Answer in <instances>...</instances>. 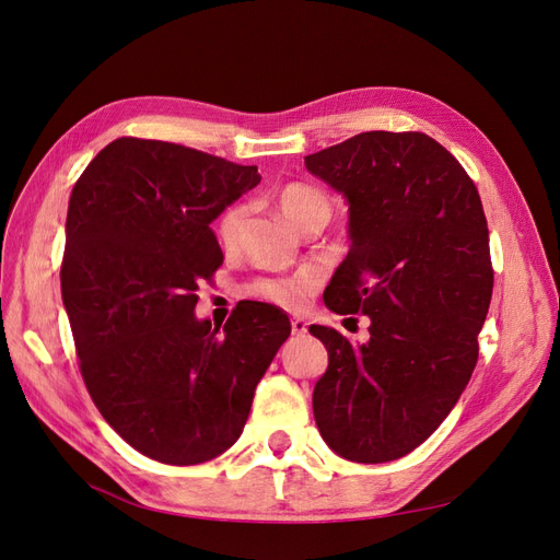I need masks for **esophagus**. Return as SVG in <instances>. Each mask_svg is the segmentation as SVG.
Here are the masks:
<instances>
[{
    "label": "esophagus",
    "mask_w": 560,
    "mask_h": 560,
    "mask_svg": "<svg viewBox=\"0 0 560 560\" xmlns=\"http://www.w3.org/2000/svg\"><path fill=\"white\" fill-rule=\"evenodd\" d=\"M292 331H294V334H299V336H301V334H306V331H308V322L303 319V317H299V315H296V317H292Z\"/></svg>",
    "instance_id": "esophagus-1"
}]
</instances>
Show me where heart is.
<instances>
[{"instance_id":"1","label":"heart","mask_w":560,"mask_h":560,"mask_svg":"<svg viewBox=\"0 0 560 560\" xmlns=\"http://www.w3.org/2000/svg\"><path fill=\"white\" fill-rule=\"evenodd\" d=\"M278 210L280 214L290 222L294 229H301L306 222L315 217H327L331 214V202L329 198L322 194L315 186L308 184H287L278 191L276 196ZM245 210L241 206L229 208L217 222V238L224 247L233 245L235 238H238V231L243 224ZM315 287V278L311 273H296L292 278H264L257 280L249 292L254 296H261L270 303H278V306H296V303L303 301L311 290Z\"/></svg>"}]
</instances>
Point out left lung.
Returning a JSON list of instances; mask_svg holds the SVG:
<instances>
[{
  "label": "left lung",
  "instance_id": "obj_1",
  "mask_svg": "<svg viewBox=\"0 0 560 560\" xmlns=\"http://www.w3.org/2000/svg\"><path fill=\"white\" fill-rule=\"evenodd\" d=\"M306 167L348 202L350 252L327 308L371 319L360 346L311 327L329 352L313 389L317 430L346 460H397L442 425L477 366L493 294L481 198L425 132H360Z\"/></svg>",
  "mask_w": 560,
  "mask_h": 560
}]
</instances>
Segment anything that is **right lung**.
Masks as SVG:
<instances>
[{
  "instance_id": "1",
  "label": "right lung",
  "mask_w": 560,
  "mask_h": 560,
  "mask_svg": "<svg viewBox=\"0 0 560 560\" xmlns=\"http://www.w3.org/2000/svg\"><path fill=\"white\" fill-rule=\"evenodd\" d=\"M259 182L257 165L118 138L72 189L60 287L81 376L151 460L198 465L238 442L292 334L270 303L235 306L224 331L194 313L198 284L224 261L210 224Z\"/></svg>"
}]
</instances>
